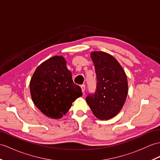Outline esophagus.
<instances>
[{
	"mask_svg": "<svg viewBox=\"0 0 160 160\" xmlns=\"http://www.w3.org/2000/svg\"><path fill=\"white\" fill-rule=\"evenodd\" d=\"M81 89H82V91L83 93H84V91H85V88H86V87H85L84 84L81 85Z\"/></svg>",
	"mask_w": 160,
	"mask_h": 160,
	"instance_id": "1",
	"label": "esophagus"
}]
</instances>
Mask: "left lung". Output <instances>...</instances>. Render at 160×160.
Returning a JSON list of instances; mask_svg holds the SVG:
<instances>
[{
    "label": "left lung",
    "mask_w": 160,
    "mask_h": 160,
    "mask_svg": "<svg viewBox=\"0 0 160 160\" xmlns=\"http://www.w3.org/2000/svg\"><path fill=\"white\" fill-rule=\"evenodd\" d=\"M97 76L94 94L86 102L92 113L100 120H108L120 112L127 98V76L116 58L104 52L91 53Z\"/></svg>",
    "instance_id": "1"
}]
</instances>
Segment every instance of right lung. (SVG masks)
<instances>
[{"instance_id": "obj_1", "label": "right lung", "mask_w": 160, "mask_h": 160, "mask_svg": "<svg viewBox=\"0 0 160 160\" xmlns=\"http://www.w3.org/2000/svg\"><path fill=\"white\" fill-rule=\"evenodd\" d=\"M30 91L36 107L55 119L62 118L72 102L82 95L62 56L51 57L37 68L30 82Z\"/></svg>"}]
</instances>
